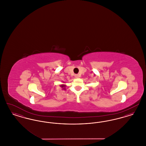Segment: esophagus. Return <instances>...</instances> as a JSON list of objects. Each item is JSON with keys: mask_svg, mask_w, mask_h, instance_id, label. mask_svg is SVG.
<instances>
[{"mask_svg": "<svg viewBox=\"0 0 146 146\" xmlns=\"http://www.w3.org/2000/svg\"><path fill=\"white\" fill-rule=\"evenodd\" d=\"M75 77H76V78H79V76H78V74H76V75H75Z\"/></svg>", "mask_w": 146, "mask_h": 146, "instance_id": "34e87169", "label": "esophagus"}]
</instances>
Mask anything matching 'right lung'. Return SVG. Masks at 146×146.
Segmentation results:
<instances>
[{
	"label": "right lung",
	"instance_id": "right-lung-1",
	"mask_svg": "<svg viewBox=\"0 0 146 146\" xmlns=\"http://www.w3.org/2000/svg\"><path fill=\"white\" fill-rule=\"evenodd\" d=\"M60 86L61 88H62V90H66L65 88H66V85L65 84H61V85H60Z\"/></svg>",
	"mask_w": 146,
	"mask_h": 146
}]
</instances>
